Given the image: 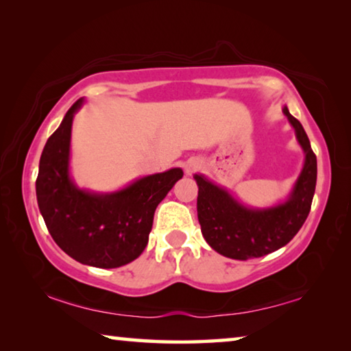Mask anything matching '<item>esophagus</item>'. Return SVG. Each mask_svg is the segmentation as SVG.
<instances>
[{"label": "esophagus", "mask_w": 351, "mask_h": 351, "mask_svg": "<svg viewBox=\"0 0 351 351\" xmlns=\"http://www.w3.org/2000/svg\"><path fill=\"white\" fill-rule=\"evenodd\" d=\"M198 167H199V161L197 158H190L184 162V171H186V175H192Z\"/></svg>", "instance_id": "obj_1"}]
</instances>
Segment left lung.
I'll return each mask as SVG.
<instances>
[{
  "label": "left lung",
  "instance_id": "8db88e82",
  "mask_svg": "<svg viewBox=\"0 0 351 351\" xmlns=\"http://www.w3.org/2000/svg\"><path fill=\"white\" fill-rule=\"evenodd\" d=\"M282 112L294 128L297 144L305 154L304 167L287 199L269 207H251L204 175H193L198 184L201 232L213 251L228 258H258L277 251L294 239L310 213L317 180L316 154L304 127L291 116L287 105L282 106Z\"/></svg>",
  "mask_w": 351,
  "mask_h": 351
}]
</instances>
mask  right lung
Listing matches in <instances>:
<instances>
[{
	"label": "right lung",
	"mask_w": 351,
	"mask_h": 351,
	"mask_svg": "<svg viewBox=\"0 0 351 351\" xmlns=\"http://www.w3.org/2000/svg\"><path fill=\"white\" fill-rule=\"evenodd\" d=\"M85 99L71 106L43 148L35 182L46 228L62 251L82 265L119 268L139 257L148 243L153 215L180 167L141 176L114 192L82 189L71 175V132Z\"/></svg>",
	"instance_id": "right-lung-1"
}]
</instances>
